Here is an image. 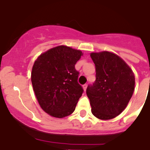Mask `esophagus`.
<instances>
[{"label": "esophagus", "instance_id": "1", "mask_svg": "<svg viewBox=\"0 0 150 150\" xmlns=\"http://www.w3.org/2000/svg\"><path fill=\"white\" fill-rule=\"evenodd\" d=\"M87 87H88V85H87V84H85V85H83V88H84V90H85V91H86Z\"/></svg>", "mask_w": 150, "mask_h": 150}]
</instances>
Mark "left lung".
Wrapping results in <instances>:
<instances>
[{
	"label": "left lung",
	"mask_w": 150,
	"mask_h": 150,
	"mask_svg": "<svg viewBox=\"0 0 150 150\" xmlns=\"http://www.w3.org/2000/svg\"><path fill=\"white\" fill-rule=\"evenodd\" d=\"M96 80L87 88L93 115L100 120L116 117L127 106L133 95L135 77L121 58L110 52L91 53Z\"/></svg>",
	"instance_id": "1"
}]
</instances>
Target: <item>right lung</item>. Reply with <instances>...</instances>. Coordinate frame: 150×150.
Masks as SVG:
<instances>
[{
	"mask_svg": "<svg viewBox=\"0 0 150 150\" xmlns=\"http://www.w3.org/2000/svg\"><path fill=\"white\" fill-rule=\"evenodd\" d=\"M81 56L80 50L59 46L41 54L33 64L31 81L36 98L42 110L54 117L72 114L84 91L75 68Z\"/></svg>",
	"mask_w": 150,
	"mask_h": 150,
	"instance_id": "add662e5",
	"label": "right lung"
}]
</instances>
